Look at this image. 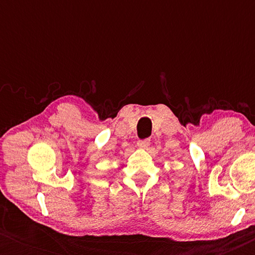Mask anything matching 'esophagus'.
I'll list each match as a JSON object with an SVG mask.
<instances>
[{"instance_id":"34e87169","label":"esophagus","mask_w":255,"mask_h":255,"mask_svg":"<svg viewBox=\"0 0 255 255\" xmlns=\"http://www.w3.org/2000/svg\"><path fill=\"white\" fill-rule=\"evenodd\" d=\"M149 144H151V140L149 139H144V140L138 141V147L139 148H147Z\"/></svg>"}]
</instances>
